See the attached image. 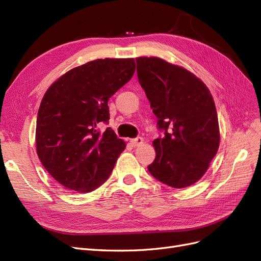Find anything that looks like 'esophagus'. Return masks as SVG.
Returning a JSON list of instances; mask_svg holds the SVG:
<instances>
[{
    "label": "esophagus",
    "mask_w": 261,
    "mask_h": 261,
    "mask_svg": "<svg viewBox=\"0 0 261 261\" xmlns=\"http://www.w3.org/2000/svg\"><path fill=\"white\" fill-rule=\"evenodd\" d=\"M143 143H144V138H141V137H137V138H134L130 140V144L133 147H138Z\"/></svg>",
    "instance_id": "34e87169"
}]
</instances>
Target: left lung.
Masks as SVG:
<instances>
[{
  "mask_svg": "<svg viewBox=\"0 0 261 261\" xmlns=\"http://www.w3.org/2000/svg\"><path fill=\"white\" fill-rule=\"evenodd\" d=\"M137 76L164 135L153 140L148 170L173 188L198 181L220 145L216 105L209 89L184 67L159 58H137Z\"/></svg>",
  "mask_w": 261,
  "mask_h": 261,
  "instance_id": "1",
  "label": "left lung"
}]
</instances>
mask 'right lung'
Returning <instances> with one entry per match:
<instances>
[{"instance_id":"right-lung-1","label":"right lung","mask_w":261,"mask_h":261,"mask_svg":"<svg viewBox=\"0 0 261 261\" xmlns=\"http://www.w3.org/2000/svg\"><path fill=\"white\" fill-rule=\"evenodd\" d=\"M134 59H98L68 70L46 90L38 111L36 147L49 174L70 191L89 193L109 178L124 141L108 127V101L130 81Z\"/></svg>"}]
</instances>
